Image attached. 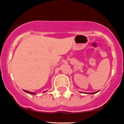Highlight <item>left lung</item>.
Listing matches in <instances>:
<instances>
[{
	"label": "left lung",
	"instance_id": "8db88e82",
	"mask_svg": "<svg viewBox=\"0 0 124 124\" xmlns=\"http://www.w3.org/2000/svg\"><path fill=\"white\" fill-rule=\"evenodd\" d=\"M97 92H94V93H90V94H94V93H97Z\"/></svg>",
	"mask_w": 124,
	"mask_h": 124
}]
</instances>
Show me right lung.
<instances>
[{
  "label": "right lung",
  "instance_id": "right-lung-1",
  "mask_svg": "<svg viewBox=\"0 0 124 124\" xmlns=\"http://www.w3.org/2000/svg\"><path fill=\"white\" fill-rule=\"evenodd\" d=\"M24 92H25L26 93L31 94H35V93H32V92H28V91H27V90H24Z\"/></svg>",
  "mask_w": 124,
  "mask_h": 124
}]
</instances>
